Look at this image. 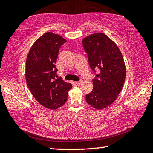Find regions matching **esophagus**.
<instances>
[{"label": "esophagus", "instance_id": "esophagus-1", "mask_svg": "<svg viewBox=\"0 0 153 153\" xmlns=\"http://www.w3.org/2000/svg\"><path fill=\"white\" fill-rule=\"evenodd\" d=\"M83 83V82H82V80H80V81H78V82H76V84H77V85H81Z\"/></svg>", "mask_w": 153, "mask_h": 153}]
</instances>
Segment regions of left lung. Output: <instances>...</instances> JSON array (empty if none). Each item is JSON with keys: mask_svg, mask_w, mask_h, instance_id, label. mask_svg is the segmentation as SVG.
Returning a JSON list of instances; mask_svg holds the SVG:
<instances>
[{"mask_svg": "<svg viewBox=\"0 0 153 153\" xmlns=\"http://www.w3.org/2000/svg\"><path fill=\"white\" fill-rule=\"evenodd\" d=\"M82 43L90 68L100 71L93 79V90L86 95V100L101 110L112 104L122 89L126 74L124 59L117 45L103 33L88 36Z\"/></svg>", "mask_w": 153, "mask_h": 153, "instance_id": "8db88e82", "label": "left lung"}]
</instances>
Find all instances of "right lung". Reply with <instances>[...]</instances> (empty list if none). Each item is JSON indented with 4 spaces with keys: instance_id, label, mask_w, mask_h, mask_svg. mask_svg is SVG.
<instances>
[{
    "instance_id": "obj_1",
    "label": "right lung",
    "mask_w": 153,
    "mask_h": 153,
    "mask_svg": "<svg viewBox=\"0 0 153 153\" xmlns=\"http://www.w3.org/2000/svg\"><path fill=\"white\" fill-rule=\"evenodd\" d=\"M66 40L48 32L35 41L27 54L25 79L36 100L49 109H56L66 102L72 85L56 76L55 63L61 46Z\"/></svg>"
}]
</instances>
